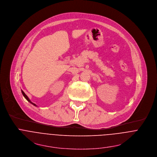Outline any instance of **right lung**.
Instances as JSON below:
<instances>
[{
	"mask_svg": "<svg viewBox=\"0 0 157 157\" xmlns=\"http://www.w3.org/2000/svg\"><path fill=\"white\" fill-rule=\"evenodd\" d=\"M22 94H23L24 97L25 98V99H26V100H27L28 101H29V102H30V103H32V105H33L34 106H37V105H36V104H35V103H32V101H31L30 100V99L29 98V97H27V95H25V93H24V92H23V90H22Z\"/></svg>",
	"mask_w": 157,
	"mask_h": 157,
	"instance_id": "1",
	"label": "right lung"
}]
</instances>
